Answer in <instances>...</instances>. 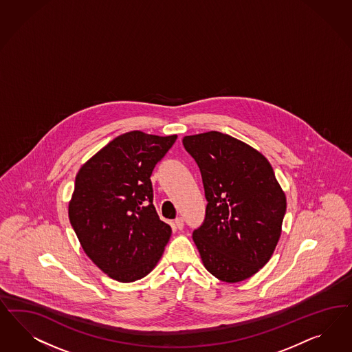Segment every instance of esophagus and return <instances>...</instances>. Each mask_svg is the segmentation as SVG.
<instances>
[{
  "label": "esophagus",
  "instance_id": "obj_1",
  "mask_svg": "<svg viewBox=\"0 0 352 352\" xmlns=\"http://www.w3.org/2000/svg\"><path fill=\"white\" fill-rule=\"evenodd\" d=\"M175 227L177 228L179 230H182V228H184V219L182 217L175 219Z\"/></svg>",
  "mask_w": 352,
  "mask_h": 352
}]
</instances>
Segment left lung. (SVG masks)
<instances>
[{
  "instance_id": "8db88e82",
  "label": "left lung",
  "mask_w": 352,
  "mask_h": 352,
  "mask_svg": "<svg viewBox=\"0 0 352 352\" xmlns=\"http://www.w3.org/2000/svg\"><path fill=\"white\" fill-rule=\"evenodd\" d=\"M207 199L204 224L193 232L204 268L236 284L254 276L281 237L286 195L272 166L256 148L216 131L185 136Z\"/></svg>"
}]
</instances>
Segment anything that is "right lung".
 <instances>
[{"label":"right lung","instance_id":"obj_1","mask_svg":"<svg viewBox=\"0 0 352 352\" xmlns=\"http://www.w3.org/2000/svg\"><path fill=\"white\" fill-rule=\"evenodd\" d=\"M176 138L126 132L76 175L69 223L88 258L119 283H133L151 272L170 241L172 229L153 204L150 176Z\"/></svg>","mask_w":352,"mask_h":352}]
</instances>
